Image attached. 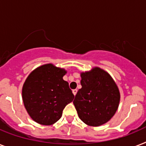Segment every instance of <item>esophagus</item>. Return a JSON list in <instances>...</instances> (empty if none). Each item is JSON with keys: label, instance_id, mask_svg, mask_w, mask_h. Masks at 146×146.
<instances>
[{"label": "esophagus", "instance_id": "obj_1", "mask_svg": "<svg viewBox=\"0 0 146 146\" xmlns=\"http://www.w3.org/2000/svg\"><path fill=\"white\" fill-rule=\"evenodd\" d=\"M73 94H74V95H76V93H77V89H73Z\"/></svg>", "mask_w": 146, "mask_h": 146}]
</instances>
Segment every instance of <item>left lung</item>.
Returning a JSON list of instances; mask_svg holds the SVG:
<instances>
[{
    "instance_id": "1",
    "label": "left lung",
    "mask_w": 146,
    "mask_h": 146,
    "mask_svg": "<svg viewBox=\"0 0 146 146\" xmlns=\"http://www.w3.org/2000/svg\"><path fill=\"white\" fill-rule=\"evenodd\" d=\"M82 88L76 94L73 104L84 123L98 127L114 115L120 101V93L109 74L95 67L81 74Z\"/></svg>"
}]
</instances>
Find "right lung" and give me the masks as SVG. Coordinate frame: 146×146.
Returning a JSON list of instances; mask_svg holds the SVG:
<instances>
[{
  "label": "right lung",
  "instance_id": "right-lung-1",
  "mask_svg": "<svg viewBox=\"0 0 146 146\" xmlns=\"http://www.w3.org/2000/svg\"><path fill=\"white\" fill-rule=\"evenodd\" d=\"M66 71L48 64L34 70L22 88L24 105L31 118L43 125L58 121L74 95L63 79Z\"/></svg>",
  "mask_w": 146,
  "mask_h": 146
}]
</instances>
